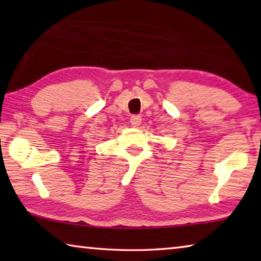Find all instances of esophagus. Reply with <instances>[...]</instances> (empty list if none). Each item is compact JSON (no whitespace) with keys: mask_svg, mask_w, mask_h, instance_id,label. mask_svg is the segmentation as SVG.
Returning a JSON list of instances; mask_svg holds the SVG:
<instances>
[{"mask_svg":"<svg viewBox=\"0 0 261 261\" xmlns=\"http://www.w3.org/2000/svg\"><path fill=\"white\" fill-rule=\"evenodd\" d=\"M130 122H131V125L132 126H139L141 124V116L140 115H132L131 118H130Z\"/></svg>","mask_w":261,"mask_h":261,"instance_id":"34e87169","label":"esophagus"}]
</instances>
